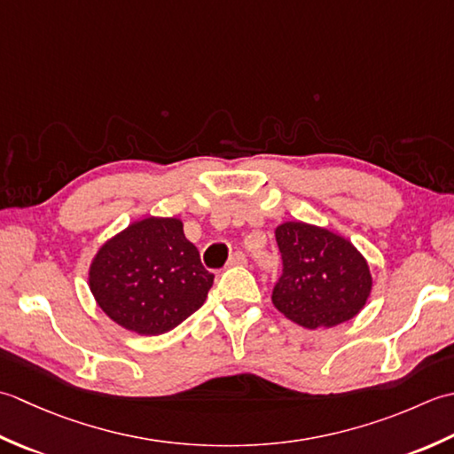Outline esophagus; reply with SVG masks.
<instances>
[{"label": "esophagus", "instance_id": "34e87169", "mask_svg": "<svg viewBox=\"0 0 454 454\" xmlns=\"http://www.w3.org/2000/svg\"><path fill=\"white\" fill-rule=\"evenodd\" d=\"M243 264H247V254H243L240 251H237L235 254L229 256L227 266H243Z\"/></svg>", "mask_w": 454, "mask_h": 454}]
</instances>
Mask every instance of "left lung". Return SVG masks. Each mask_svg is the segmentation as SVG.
<instances>
[{
    "label": "left lung",
    "mask_w": 454,
    "mask_h": 454,
    "mask_svg": "<svg viewBox=\"0 0 454 454\" xmlns=\"http://www.w3.org/2000/svg\"><path fill=\"white\" fill-rule=\"evenodd\" d=\"M282 274L272 303L301 327H335L364 308L372 288L364 256L327 229L288 221L276 229Z\"/></svg>",
    "instance_id": "1"
}]
</instances>
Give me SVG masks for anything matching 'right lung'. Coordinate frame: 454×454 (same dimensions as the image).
Segmentation results:
<instances>
[{
	"label": "right lung",
	"instance_id": "1",
	"mask_svg": "<svg viewBox=\"0 0 454 454\" xmlns=\"http://www.w3.org/2000/svg\"><path fill=\"white\" fill-rule=\"evenodd\" d=\"M214 278L184 237L180 219L146 217L99 248L90 290L121 327L160 335L201 308Z\"/></svg>",
	"mask_w": 454,
	"mask_h": 454
}]
</instances>
